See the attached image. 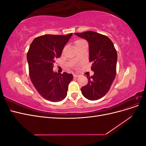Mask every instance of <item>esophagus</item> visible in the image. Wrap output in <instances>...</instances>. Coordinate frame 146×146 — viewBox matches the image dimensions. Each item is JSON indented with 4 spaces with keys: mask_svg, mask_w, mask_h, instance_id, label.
I'll use <instances>...</instances> for the list:
<instances>
[{
    "mask_svg": "<svg viewBox=\"0 0 146 146\" xmlns=\"http://www.w3.org/2000/svg\"><path fill=\"white\" fill-rule=\"evenodd\" d=\"M79 76L78 75H77V74H74V78H77V77H78Z\"/></svg>",
    "mask_w": 146,
    "mask_h": 146,
    "instance_id": "obj_1",
    "label": "esophagus"
}]
</instances>
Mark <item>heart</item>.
Instances as JSON below:
<instances>
[{
  "mask_svg": "<svg viewBox=\"0 0 146 146\" xmlns=\"http://www.w3.org/2000/svg\"><path fill=\"white\" fill-rule=\"evenodd\" d=\"M82 41H83V40H82V39H79V40H77V41L76 42H76H82Z\"/></svg>",
  "mask_w": 146,
  "mask_h": 146,
  "instance_id": "obj_1",
  "label": "heart"
}]
</instances>
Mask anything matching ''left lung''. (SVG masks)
<instances>
[{
    "instance_id": "obj_1",
    "label": "left lung",
    "mask_w": 146,
    "mask_h": 146,
    "mask_svg": "<svg viewBox=\"0 0 146 146\" xmlns=\"http://www.w3.org/2000/svg\"><path fill=\"white\" fill-rule=\"evenodd\" d=\"M77 36L86 39L89 44V60L92 63L93 76L87 77L88 83L82 87L83 96L88 100L101 99L108 92L115 78L117 55L113 43L107 36L92 31Z\"/></svg>"
}]
</instances>
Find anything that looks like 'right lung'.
<instances>
[{"instance_id": "right-lung-1", "label": "right lung", "mask_w": 146, "mask_h": 146, "mask_svg": "<svg viewBox=\"0 0 146 146\" xmlns=\"http://www.w3.org/2000/svg\"><path fill=\"white\" fill-rule=\"evenodd\" d=\"M72 34L37 37L30 44L27 54L30 77L34 87L44 99L53 102L65 99L73 78L71 74H60L53 70L55 60L61 56Z\"/></svg>"}]
</instances>
